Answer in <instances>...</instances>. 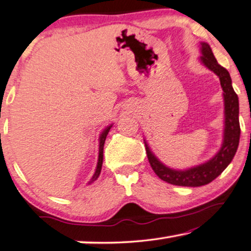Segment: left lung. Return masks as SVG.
I'll list each match as a JSON object with an SVG mask.
<instances>
[{
	"mask_svg": "<svg viewBox=\"0 0 251 251\" xmlns=\"http://www.w3.org/2000/svg\"><path fill=\"white\" fill-rule=\"evenodd\" d=\"M201 63L213 71L220 78L224 96V137L223 144L217 154L204 164L188 170H173L163 164L152 154L145 140L148 161L159 179L165 182L182 187H201L212 182L227 168L239 146L240 139V123H239V100L235 94L230 74L226 69L221 67L214 56L210 46L207 43H201Z\"/></svg>",
	"mask_w": 251,
	"mask_h": 251,
	"instance_id": "1",
	"label": "left lung"
}]
</instances>
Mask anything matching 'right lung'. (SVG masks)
Wrapping results in <instances>:
<instances>
[{
    "mask_svg": "<svg viewBox=\"0 0 251 251\" xmlns=\"http://www.w3.org/2000/svg\"><path fill=\"white\" fill-rule=\"evenodd\" d=\"M112 128V125L108 126L106 129L104 130L103 132H101L100 137V151H99V162H97V168H96V171L95 173H94V176L92 177V180L89 181L88 184L93 183L94 181H95L97 177L100 176V170H101V164H103V150H104V144H105V139H106L107 137V133L108 131H110V129Z\"/></svg>",
    "mask_w": 251,
    "mask_h": 251,
    "instance_id": "obj_1",
    "label": "right lung"
}]
</instances>
